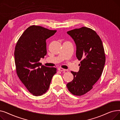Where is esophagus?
Returning a JSON list of instances; mask_svg holds the SVG:
<instances>
[{
	"label": "esophagus",
	"mask_w": 120,
	"mask_h": 120,
	"mask_svg": "<svg viewBox=\"0 0 120 120\" xmlns=\"http://www.w3.org/2000/svg\"><path fill=\"white\" fill-rule=\"evenodd\" d=\"M58 70L61 71H66L67 70H66V69H64V68H58Z\"/></svg>",
	"instance_id": "34e87169"
}]
</instances>
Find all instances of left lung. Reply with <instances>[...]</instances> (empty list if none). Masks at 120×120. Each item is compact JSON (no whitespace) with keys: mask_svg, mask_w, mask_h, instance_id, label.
I'll return each mask as SVG.
<instances>
[{"mask_svg":"<svg viewBox=\"0 0 120 120\" xmlns=\"http://www.w3.org/2000/svg\"><path fill=\"white\" fill-rule=\"evenodd\" d=\"M76 46V57L81 60L78 72L71 71L73 79L67 85L74 95L81 96L90 91L102 74L105 56L102 41L94 30L86 27L67 32Z\"/></svg>","mask_w":120,"mask_h":120,"instance_id":"1","label":"left lung"}]
</instances>
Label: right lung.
Listing matches in <instances>:
<instances>
[{"label":"right lung","mask_w":120,"mask_h":120,"mask_svg":"<svg viewBox=\"0 0 120 120\" xmlns=\"http://www.w3.org/2000/svg\"><path fill=\"white\" fill-rule=\"evenodd\" d=\"M56 32L33 25L25 30L16 44L14 55L17 76L34 96L47 91L56 73L55 68L41 66L39 62L47 54L46 39Z\"/></svg>","instance_id":"1"}]
</instances>
